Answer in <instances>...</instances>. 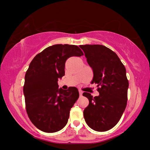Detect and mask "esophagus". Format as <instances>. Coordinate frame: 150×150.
<instances>
[{
  "mask_svg": "<svg viewBox=\"0 0 150 150\" xmlns=\"http://www.w3.org/2000/svg\"><path fill=\"white\" fill-rule=\"evenodd\" d=\"M79 95H80V96H82V94H83L82 91L79 90Z\"/></svg>",
  "mask_w": 150,
  "mask_h": 150,
  "instance_id": "34e87169",
  "label": "esophagus"
}]
</instances>
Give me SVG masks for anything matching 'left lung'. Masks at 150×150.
Returning a JSON list of instances; mask_svg holds the SVG:
<instances>
[{
	"instance_id": "left-lung-1",
	"label": "left lung",
	"mask_w": 150,
	"mask_h": 150,
	"mask_svg": "<svg viewBox=\"0 0 150 150\" xmlns=\"http://www.w3.org/2000/svg\"><path fill=\"white\" fill-rule=\"evenodd\" d=\"M93 71L91 84H97L99 96L85 92L89 101L83 111L85 120L98 132L110 130L116 125L125 110L128 100V80L126 68L115 52L103 45H81Z\"/></svg>"
}]
</instances>
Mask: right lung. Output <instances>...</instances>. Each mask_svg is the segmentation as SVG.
<instances>
[{
  "label": "right lung",
  "mask_w": 150,
  "mask_h": 150,
  "mask_svg": "<svg viewBox=\"0 0 150 150\" xmlns=\"http://www.w3.org/2000/svg\"><path fill=\"white\" fill-rule=\"evenodd\" d=\"M83 53L75 45L56 44L39 53L25 75L23 91L28 116L44 132L53 133L67 124L71 108L79 94L75 87L58 88V79L65 75V62Z\"/></svg>",
  "instance_id": "1"
}]
</instances>
